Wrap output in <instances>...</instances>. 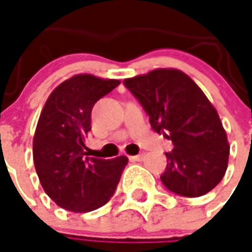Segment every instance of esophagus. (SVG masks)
Masks as SVG:
<instances>
[{
	"label": "esophagus",
	"mask_w": 252,
	"mask_h": 252,
	"mask_svg": "<svg viewBox=\"0 0 252 252\" xmlns=\"http://www.w3.org/2000/svg\"><path fill=\"white\" fill-rule=\"evenodd\" d=\"M129 159H131L132 161H143V160H144V154L136 155V156H131Z\"/></svg>",
	"instance_id": "obj_1"
}]
</instances>
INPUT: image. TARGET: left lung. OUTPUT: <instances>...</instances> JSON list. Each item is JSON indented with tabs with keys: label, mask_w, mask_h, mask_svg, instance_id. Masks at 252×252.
Listing matches in <instances>:
<instances>
[{
	"label": "left lung",
	"mask_w": 252,
	"mask_h": 252,
	"mask_svg": "<svg viewBox=\"0 0 252 252\" xmlns=\"http://www.w3.org/2000/svg\"><path fill=\"white\" fill-rule=\"evenodd\" d=\"M150 116L152 129L172 141L160 176L187 197L210 192L227 169L230 145L218 112L195 81L178 69H155L124 80Z\"/></svg>",
	"instance_id": "8db88e82"
}]
</instances>
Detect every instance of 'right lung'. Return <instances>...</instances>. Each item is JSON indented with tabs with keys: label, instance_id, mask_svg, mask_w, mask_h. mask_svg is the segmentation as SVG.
Segmentation results:
<instances>
[{
	"label": "right lung",
	"instance_id": "right-lung-1",
	"mask_svg": "<svg viewBox=\"0 0 252 252\" xmlns=\"http://www.w3.org/2000/svg\"><path fill=\"white\" fill-rule=\"evenodd\" d=\"M119 80L76 74L50 93L33 137V160L46 195L72 212L97 210L113 196L126 156L88 158L85 137L96 102L112 92Z\"/></svg>",
	"mask_w": 252,
	"mask_h": 252
}]
</instances>
